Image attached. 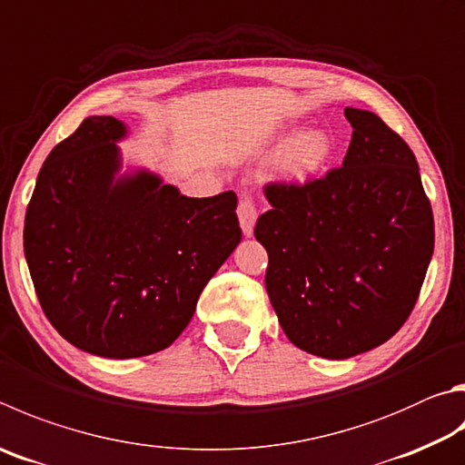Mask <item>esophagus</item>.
<instances>
[{
    "label": "esophagus",
    "mask_w": 465,
    "mask_h": 465,
    "mask_svg": "<svg viewBox=\"0 0 465 465\" xmlns=\"http://www.w3.org/2000/svg\"><path fill=\"white\" fill-rule=\"evenodd\" d=\"M238 217H240V225H242V232L243 235H250L254 233V225H256V219H258V211L254 201H252L248 195H242L240 197V205H238Z\"/></svg>",
    "instance_id": "1"
}]
</instances>
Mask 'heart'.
<instances>
[{
  "instance_id": "heart-1",
  "label": "heart",
  "mask_w": 465,
  "mask_h": 465,
  "mask_svg": "<svg viewBox=\"0 0 465 465\" xmlns=\"http://www.w3.org/2000/svg\"><path fill=\"white\" fill-rule=\"evenodd\" d=\"M333 154V140L325 130H307L276 152L272 174L284 183H305L325 168Z\"/></svg>"
}]
</instances>
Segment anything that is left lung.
<instances>
[{
  "label": "left lung",
  "instance_id": "obj_1",
  "mask_svg": "<svg viewBox=\"0 0 465 465\" xmlns=\"http://www.w3.org/2000/svg\"><path fill=\"white\" fill-rule=\"evenodd\" d=\"M351 142L321 179L270 183L254 227L266 291L286 337L345 360L391 340L409 319L433 256L431 203L407 142L366 109L345 107Z\"/></svg>",
  "mask_w": 465,
  "mask_h": 465
}]
</instances>
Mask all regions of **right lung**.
Instances as JSON below:
<instances>
[{
    "label": "right lung",
    "mask_w": 465,
    "mask_h": 465,
    "mask_svg": "<svg viewBox=\"0 0 465 465\" xmlns=\"http://www.w3.org/2000/svg\"><path fill=\"white\" fill-rule=\"evenodd\" d=\"M124 122L91 115L42 164L24 254L46 319L101 358H140L189 325L205 284L242 240L233 191L184 197L122 171Z\"/></svg>",
    "instance_id": "1"
}]
</instances>
